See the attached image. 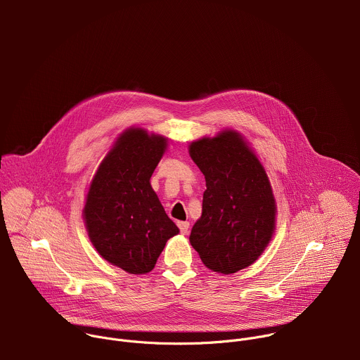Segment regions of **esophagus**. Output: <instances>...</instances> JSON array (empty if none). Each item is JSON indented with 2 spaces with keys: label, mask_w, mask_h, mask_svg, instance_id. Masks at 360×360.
I'll use <instances>...</instances> for the list:
<instances>
[{
  "label": "esophagus",
  "mask_w": 360,
  "mask_h": 360,
  "mask_svg": "<svg viewBox=\"0 0 360 360\" xmlns=\"http://www.w3.org/2000/svg\"><path fill=\"white\" fill-rule=\"evenodd\" d=\"M178 228H179L181 233L186 235V233H188V229H189V222H178Z\"/></svg>",
  "instance_id": "obj_1"
}]
</instances>
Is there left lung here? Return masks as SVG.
<instances>
[{
    "instance_id": "left-lung-1",
    "label": "left lung",
    "mask_w": 360,
    "mask_h": 360,
    "mask_svg": "<svg viewBox=\"0 0 360 360\" xmlns=\"http://www.w3.org/2000/svg\"><path fill=\"white\" fill-rule=\"evenodd\" d=\"M189 153L207 181L191 245L214 272L235 274L259 258L275 229V198L266 172L235 131L202 138Z\"/></svg>"
}]
</instances>
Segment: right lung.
Returning a JSON list of instances; mask_svg holds the SVG:
<instances>
[{
  "label": "right lung",
  "instance_id": "1",
  "mask_svg": "<svg viewBox=\"0 0 360 360\" xmlns=\"http://www.w3.org/2000/svg\"><path fill=\"white\" fill-rule=\"evenodd\" d=\"M167 138L141 128L124 132L99 165L84 208L89 239L102 258L128 274L153 269L179 232L150 186Z\"/></svg>",
  "mask_w": 360,
  "mask_h": 360
}]
</instances>
